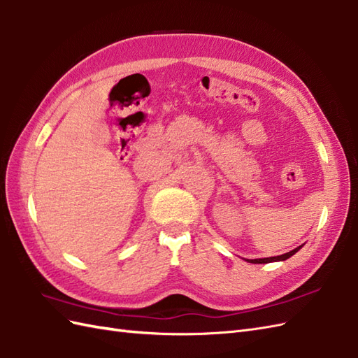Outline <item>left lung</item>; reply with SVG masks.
<instances>
[{"label":"left lung","mask_w":358,"mask_h":358,"mask_svg":"<svg viewBox=\"0 0 358 358\" xmlns=\"http://www.w3.org/2000/svg\"><path fill=\"white\" fill-rule=\"evenodd\" d=\"M303 246V245H301ZM301 246H299V248H296V250H292V251H289V252H285V254H282V256H275V257H265V259H252V260H246V262H250V264H269V262H279V260H287V259H289L291 256H294V254H296Z\"/></svg>","instance_id":"8db88e82"}]
</instances>
